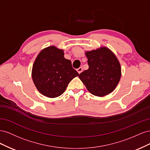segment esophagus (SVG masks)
I'll list each match as a JSON object with an SVG mask.
<instances>
[{"mask_svg": "<svg viewBox=\"0 0 150 150\" xmlns=\"http://www.w3.org/2000/svg\"><path fill=\"white\" fill-rule=\"evenodd\" d=\"M77 71L78 72V73H79V74L81 73V72H82V71H83V67H79L78 69H77Z\"/></svg>", "mask_w": 150, "mask_h": 150, "instance_id": "34e87169", "label": "esophagus"}]
</instances>
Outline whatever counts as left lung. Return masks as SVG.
Listing matches in <instances>:
<instances>
[{"label": "left lung", "mask_w": 150, "mask_h": 150, "mask_svg": "<svg viewBox=\"0 0 150 150\" xmlns=\"http://www.w3.org/2000/svg\"><path fill=\"white\" fill-rule=\"evenodd\" d=\"M89 69L81 72L79 79L89 91L96 96L111 93L121 78V66L110 49L101 47L86 52Z\"/></svg>", "instance_id": "1"}]
</instances>
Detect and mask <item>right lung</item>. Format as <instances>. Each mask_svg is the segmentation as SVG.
Segmentation results:
<instances>
[{
  "label": "right lung",
  "mask_w": 150,
  "mask_h": 150,
  "mask_svg": "<svg viewBox=\"0 0 150 150\" xmlns=\"http://www.w3.org/2000/svg\"><path fill=\"white\" fill-rule=\"evenodd\" d=\"M78 75L71 61L64 58L62 50L54 46L44 49L39 54L32 72L36 88L49 98L59 96L70 81Z\"/></svg>",
  "instance_id": "obj_1"
}]
</instances>
